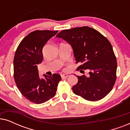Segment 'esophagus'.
<instances>
[{
    "label": "esophagus",
    "mask_w": 130,
    "mask_h": 130,
    "mask_svg": "<svg viewBox=\"0 0 130 130\" xmlns=\"http://www.w3.org/2000/svg\"><path fill=\"white\" fill-rule=\"evenodd\" d=\"M61 76L62 78H67L69 77V75L67 74H61Z\"/></svg>",
    "instance_id": "34e87169"
}]
</instances>
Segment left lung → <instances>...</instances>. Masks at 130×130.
I'll use <instances>...</instances> for the list:
<instances>
[{"label": "left lung", "mask_w": 130, "mask_h": 130, "mask_svg": "<svg viewBox=\"0 0 130 130\" xmlns=\"http://www.w3.org/2000/svg\"><path fill=\"white\" fill-rule=\"evenodd\" d=\"M72 46L77 68L80 72L88 69L89 76H77L73 86L74 93L90 101L100 100L112 89L116 80L117 63L112 47L108 39L88 26L65 29L56 35Z\"/></svg>", "instance_id": "obj_1"}]
</instances>
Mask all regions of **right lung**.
I'll list each match as a JSON object with an SVG mask.
<instances>
[{
  "label": "right lung",
  "instance_id": "obj_1",
  "mask_svg": "<svg viewBox=\"0 0 130 130\" xmlns=\"http://www.w3.org/2000/svg\"><path fill=\"white\" fill-rule=\"evenodd\" d=\"M57 32H32L21 41L15 52L13 76L16 85L21 94L35 104H42L53 98L61 79L60 74L56 73L53 76L43 74L45 78L41 79L37 68L43 59V47Z\"/></svg>",
  "mask_w": 130,
  "mask_h": 130
}]
</instances>
